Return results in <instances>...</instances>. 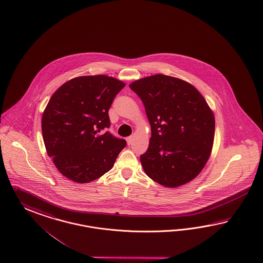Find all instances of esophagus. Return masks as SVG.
<instances>
[{"label":"esophagus","mask_w":263,"mask_h":263,"mask_svg":"<svg viewBox=\"0 0 263 263\" xmlns=\"http://www.w3.org/2000/svg\"><path fill=\"white\" fill-rule=\"evenodd\" d=\"M127 145H130L132 143H133V140H134V137L133 136H128V137H127Z\"/></svg>","instance_id":"34e87169"}]
</instances>
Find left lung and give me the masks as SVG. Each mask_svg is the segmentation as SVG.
<instances>
[{"mask_svg":"<svg viewBox=\"0 0 263 263\" xmlns=\"http://www.w3.org/2000/svg\"><path fill=\"white\" fill-rule=\"evenodd\" d=\"M129 88L140 98L151 125L147 151L140 156L145 173L167 187L195 178L212 151L215 118L202 95L179 78L156 74Z\"/></svg>","mask_w":263,"mask_h":263,"instance_id":"obj_1","label":"left lung"}]
</instances>
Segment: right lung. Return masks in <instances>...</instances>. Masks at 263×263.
I'll list each match as a JSON object with an SVG mask.
<instances>
[{"label":"right lung","mask_w":263,"mask_h":263,"mask_svg":"<svg viewBox=\"0 0 263 263\" xmlns=\"http://www.w3.org/2000/svg\"><path fill=\"white\" fill-rule=\"evenodd\" d=\"M125 83L106 76L73 78L53 93L42 119L43 141L60 172L77 183H89L112 168L127 145L103 129L108 110Z\"/></svg>","instance_id":"add662e5"}]
</instances>
